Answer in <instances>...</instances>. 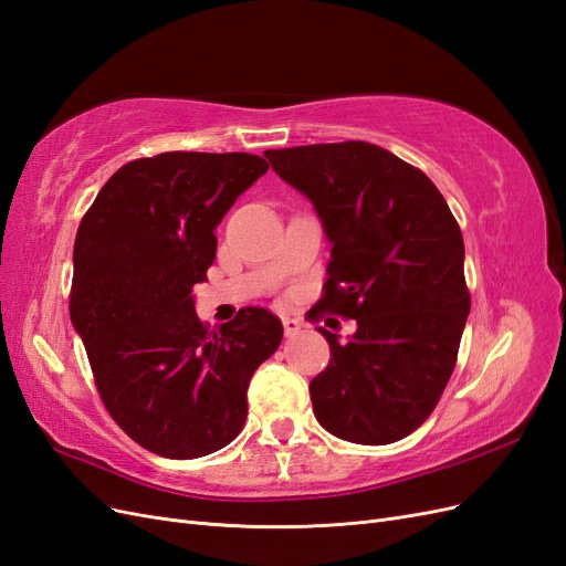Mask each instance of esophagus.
Masks as SVG:
<instances>
[{
  "label": "esophagus",
  "mask_w": 566,
  "mask_h": 566,
  "mask_svg": "<svg viewBox=\"0 0 566 566\" xmlns=\"http://www.w3.org/2000/svg\"><path fill=\"white\" fill-rule=\"evenodd\" d=\"M283 331H285L287 337H295L302 331V323L297 318H293V316H283Z\"/></svg>",
  "instance_id": "esophagus-1"
}]
</instances>
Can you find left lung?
Segmentation results:
<instances>
[{
    "label": "left lung",
    "mask_w": 566,
    "mask_h": 566,
    "mask_svg": "<svg viewBox=\"0 0 566 566\" xmlns=\"http://www.w3.org/2000/svg\"><path fill=\"white\" fill-rule=\"evenodd\" d=\"M273 172L312 200L331 262L318 310L356 318L310 385L331 434L382 447L439 403L470 314L465 243L439 188L418 167L366 144L266 150ZM314 312V310H312Z\"/></svg>",
    "instance_id": "8db88e82"
}]
</instances>
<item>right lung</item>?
I'll list each match as a JSON object with an SVG mask.
<instances>
[{
    "mask_svg": "<svg viewBox=\"0 0 566 566\" xmlns=\"http://www.w3.org/2000/svg\"><path fill=\"white\" fill-rule=\"evenodd\" d=\"M269 169L250 153H186L123 165L82 217L71 318L113 420L163 458L224 449L248 418V385L283 325L245 306L219 331L196 314L214 229Z\"/></svg>",
    "mask_w": 566,
    "mask_h": 566,
    "instance_id": "obj_1",
    "label": "right lung"
}]
</instances>
